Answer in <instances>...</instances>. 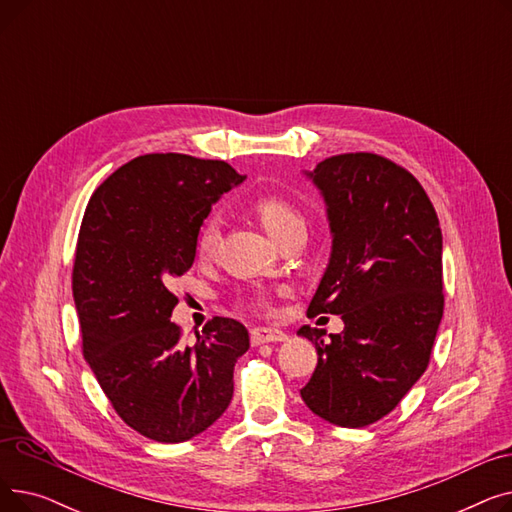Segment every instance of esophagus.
Segmentation results:
<instances>
[{
	"label": "esophagus",
	"instance_id": "esophagus-1",
	"mask_svg": "<svg viewBox=\"0 0 512 512\" xmlns=\"http://www.w3.org/2000/svg\"><path fill=\"white\" fill-rule=\"evenodd\" d=\"M286 338H288L286 332H282L278 328H255V330H251L253 346L267 344V342H284Z\"/></svg>",
	"mask_w": 512,
	"mask_h": 512
}]
</instances>
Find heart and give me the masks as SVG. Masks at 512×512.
Returning a JSON list of instances; mask_svg holds the SVG:
<instances>
[{"label":"heart","mask_w":512,"mask_h":512,"mask_svg":"<svg viewBox=\"0 0 512 512\" xmlns=\"http://www.w3.org/2000/svg\"><path fill=\"white\" fill-rule=\"evenodd\" d=\"M255 213L261 220L263 228L270 232L274 238H280L284 232H288L294 226H305L303 213L294 207L290 201L278 197V195H263L255 201ZM220 240V218L218 215H209L203 222L199 236H197V249L201 255L213 253L215 245ZM253 301L261 307L270 305V297L265 292L253 294Z\"/></svg>","instance_id":"heart-1"}]
</instances>
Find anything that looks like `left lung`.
I'll list each match as a JSON object with an SVG mask.
<instances>
[{
	"instance_id": "8db88e82",
	"label": "left lung",
	"mask_w": 512,
	"mask_h": 512,
	"mask_svg": "<svg viewBox=\"0 0 512 512\" xmlns=\"http://www.w3.org/2000/svg\"><path fill=\"white\" fill-rule=\"evenodd\" d=\"M324 197L332 253L307 315H340L344 330L303 326L317 367L305 405L340 427L386 417L427 369L444 313L442 230L423 186L375 153H344L305 172Z\"/></svg>"
}]
</instances>
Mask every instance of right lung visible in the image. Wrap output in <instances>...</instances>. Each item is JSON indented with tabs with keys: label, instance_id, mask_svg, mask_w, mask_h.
Wrapping results in <instances>:
<instances>
[{
	"label": "right lung",
	"instance_id": "1",
	"mask_svg": "<svg viewBox=\"0 0 512 512\" xmlns=\"http://www.w3.org/2000/svg\"><path fill=\"white\" fill-rule=\"evenodd\" d=\"M247 176L220 159L134 157L93 193L72 272L83 355L112 407L155 442H186L218 421L249 351L236 319L213 317L197 342L170 321L174 278L191 270L211 205Z\"/></svg>",
	"mask_w": 512,
	"mask_h": 512
}]
</instances>
